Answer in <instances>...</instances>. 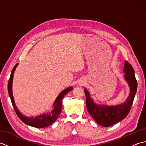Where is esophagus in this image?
<instances>
[{
  "instance_id": "1",
  "label": "esophagus",
  "mask_w": 146,
  "mask_h": 146,
  "mask_svg": "<svg viewBox=\"0 0 146 146\" xmlns=\"http://www.w3.org/2000/svg\"><path fill=\"white\" fill-rule=\"evenodd\" d=\"M85 81H83V80H80V81L78 82V85L80 86H83L85 85Z\"/></svg>"
}]
</instances>
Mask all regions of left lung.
<instances>
[{"label":"left lung","instance_id":"1","mask_svg":"<svg viewBox=\"0 0 146 146\" xmlns=\"http://www.w3.org/2000/svg\"><path fill=\"white\" fill-rule=\"evenodd\" d=\"M124 78L128 83L130 94L124 103L115 106L100 105L95 104L89 92L84 90L86 96V106L90 115L98 124L103 127H110L120 122L127 116L137 92V82L135 76L134 68L128 61H125L123 67Z\"/></svg>","mask_w":146,"mask_h":146}]
</instances>
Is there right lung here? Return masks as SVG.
Returning a JSON list of instances; mask_svg holds the SVG:
<instances>
[{
    "label": "right lung",
    "mask_w": 146,
    "mask_h": 146,
    "mask_svg": "<svg viewBox=\"0 0 146 146\" xmlns=\"http://www.w3.org/2000/svg\"><path fill=\"white\" fill-rule=\"evenodd\" d=\"M17 65L18 63L15 64V66L13 68V69H12L10 76V78H9L8 82L9 95V97H10L12 106H13L14 108L15 113H16L18 117L24 123H26V124L29 125L30 126L34 127L43 128L50 125L52 123L55 122L56 120L58 119V116L60 115V114L61 113L62 108V100H63V97L68 92L72 90L73 88L69 87L64 90H63L60 93V95H58V97L54 101V103L53 104L54 109L51 111H50V112L44 114H41L36 117H27L26 116H24L18 110L17 107L15 104L13 94H12V80H13L14 73Z\"/></svg>",
    "instance_id": "add662e5"
}]
</instances>
